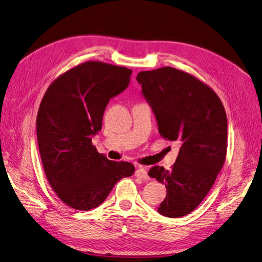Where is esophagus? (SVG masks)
I'll return each mask as SVG.
<instances>
[{
  "instance_id": "esophagus-1",
  "label": "esophagus",
  "mask_w": 262,
  "mask_h": 262,
  "mask_svg": "<svg viewBox=\"0 0 262 262\" xmlns=\"http://www.w3.org/2000/svg\"><path fill=\"white\" fill-rule=\"evenodd\" d=\"M136 176L139 177V178L144 179V180H148L149 179V177L147 175V170L145 168H143V167H140V168H138L136 170Z\"/></svg>"
}]
</instances>
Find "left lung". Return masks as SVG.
Returning a JSON list of instances; mask_svg holds the SVG:
<instances>
[{"label": "left lung", "instance_id": "obj_1", "mask_svg": "<svg viewBox=\"0 0 262 262\" xmlns=\"http://www.w3.org/2000/svg\"><path fill=\"white\" fill-rule=\"evenodd\" d=\"M137 81L155 115L158 132L180 145L170 170L154 166L148 171L167 190L157 211L167 217L185 216L202 202L225 162L224 106L208 85L175 68L143 71Z\"/></svg>", "mask_w": 262, "mask_h": 262}]
</instances>
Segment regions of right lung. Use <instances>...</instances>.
Listing matches in <instances>:
<instances>
[{
    "instance_id": "obj_1",
    "label": "right lung",
    "mask_w": 262,
    "mask_h": 262,
    "mask_svg": "<svg viewBox=\"0 0 262 262\" xmlns=\"http://www.w3.org/2000/svg\"><path fill=\"white\" fill-rule=\"evenodd\" d=\"M132 70L87 61L59 76L47 90L37 115V140L45 173L69 207L97 208L134 166L99 154L92 138L101 130L110 98L130 83Z\"/></svg>"
}]
</instances>
